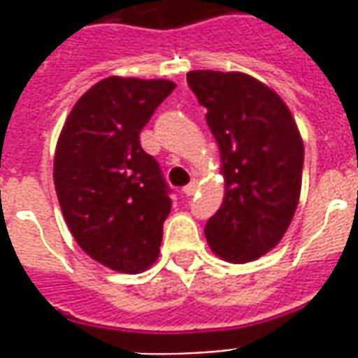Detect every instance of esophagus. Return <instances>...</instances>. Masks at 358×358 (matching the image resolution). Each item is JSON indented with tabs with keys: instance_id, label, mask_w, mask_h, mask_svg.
<instances>
[{
	"instance_id": "obj_1",
	"label": "esophagus",
	"mask_w": 358,
	"mask_h": 358,
	"mask_svg": "<svg viewBox=\"0 0 358 358\" xmlns=\"http://www.w3.org/2000/svg\"><path fill=\"white\" fill-rule=\"evenodd\" d=\"M197 187H199V184H197V182H195V180H193V182H191V184L185 185L184 189H182V193H184L185 197H191V195H193V193H195V191H197Z\"/></svg>"
}]
</instances>
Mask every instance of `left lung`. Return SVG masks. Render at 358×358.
I'll use <instances>...</instances> for the list:
<instances>
[{
    "mask_svg": "<svg viewBox=\"0 0 358 358\" xmlns=\"http://www.w3.org/2000/svg\"><path fill=\"white\" fill-rule=\"evenodd\" d=\"M222 155L225 197L204 227L229 263L255 261L282 240L299 204L304 144L282 97L245 73L189 71Z\"/></svg>",
    "mask_w": 358,
    "mask_h": 358,
    "instance_id": "8db88e82",
    "label": "left lung"
}]
</instances>
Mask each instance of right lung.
<instances>
[{
  "label": "right lung",
  "instance_id": "right-lung-1",
  "mask_svg": "<svg viewBox=\"0 0 358 358\" xmlns=\"http://www.w3.org/2000/svg\"><path fill=\"white\" fill-rule=\"evenodd\" d=\"M174 88L163 78H103L76 101L56 144L65 223L90 257L118 272H143L159 255L169 185L138 136Z\"/></svg>",
  "mask_w": 358,
  "mask_h": 358
}]
</instances>
